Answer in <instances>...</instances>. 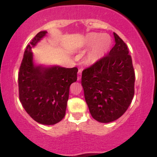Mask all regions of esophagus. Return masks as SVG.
I'll list each match as a JSON object with an SVG mask.
<instances>
[{"label": "esophagus", "mask_w": 157, "mask_h": 157, "mask_svg": "<svg viewBox=\"0 0 157 157\" xmlns=\"http://www.w3.org/2000/svg\"><path fill=\"white\" fill-rule=\"evenodd\" d=\"M82 78V70L81 69H79L78 70V80L79 81Z\"/></svg>", "instance_id": "esophagus-1"}]
</instances>
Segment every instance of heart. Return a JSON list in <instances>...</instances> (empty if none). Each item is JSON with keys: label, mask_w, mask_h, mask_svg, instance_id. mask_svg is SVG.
Instances as JSON below:
<instances>
[{"label": "heart", "mask_w": 157, "mask_h": 157, "mask_svg": "<svg viewBox=\"0 0 157 157\" xmlns=\"http://www.w3.org/2000/svg\"><path fill=\"white\" fill-rule=\"evenodd\" d=\"M112 44L111 37L108 34L90 33L85 38V46L90 48L86 56L88 63H95L108 52Z\"/></svg>", "instance_id": "heart-1"}]
</instances>
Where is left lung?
I'll use <instances>...</instances> for the list:
<instances>
[{"instance_id": "obj_1", "label": "left lung", "mask_w": 157, "mask_h": 157, "mask_svg": "<svg viewBox=\"0 0 157 157\" xmlns=\"http://www.w3.org/2000/svg\"><path fill=\"white\" fill-rule=\"evenodd\" d=\"M115 45L108 55L84 69L82 85L94 119L109 123L121 117L134 94L135 73L128 46L114 33Z\"/></svg>"}]
</instances>
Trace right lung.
<instances>
[{"label": "right lung", "instance_id": "right-lung-1", "mask_svg": "<svg viewBox=\"0 0 157 157\" xmlns=\"http://www.w3.org/2000/svg\"><path fill=\"white\" fill-rule=\"evenodd\" d=\"M40 31L27 45L18 74L20 101L28 114L38 123L52 125L66 114L71 84L76 82V67L36 66L31 49L45 36Z\"/></svg>", "mask_w": 157, "mask_h": 157}]
</instances>
